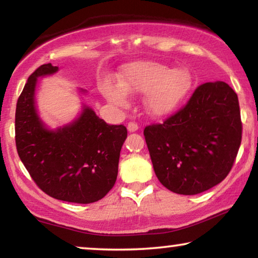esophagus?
Segmentation results:
<instances>
[{
	"instance_id": "esophagus-1",
	"label": "esophagus",
	"mask_w": 258,
	"mask_h": 258,
	"mask_svg": "<svg viewBox=\"0 0 258 258\" xmlns=\"http://www.w3.org/2000/svg\"><path fill=\"white\" fill-rule=\"evenodd\" d=\"M126 128H128L129 133H134L136 132V130H139V125H137L135 122H129L128 125H126Z\"/></svg>"
}]
</instances>
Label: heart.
<instances>
[{"label":"heart","instance_id":"1","mask_svg":"<svg viewBox=\"0 0 258 258\" xmlns=\"http://www.w3.org/2000/svg\"><path fill=\"white\" fill-rule=\"evenodd\" d=\"M192 87L186 68L171 69L154 61H139L123 68L119 84L108 81L102 87L105 98L116 105L129 102V93L146 94L147 110L153 116H165L177 109Z\"/></svg>","mask_w":258,"mask_h":258}]
</instances>
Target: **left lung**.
<instances>
[{
	"label": "left lung",
	"instance_id": "left-lung-1",
	"mask_svg": "<svg viewBox=\"0 0 258 258\" xmlns=\"http://www.w3.org/2000/svg\"><path fill=\"white\" fill-rule=\"evenodd\" d=\"M143 134L165 188L181 195L206 191L227 177L241 146L237 94L222 81L201 84L184 107Z\"/></svg>",
	"mask_w": 258,
	"mask_h": 258
}]
</instances>
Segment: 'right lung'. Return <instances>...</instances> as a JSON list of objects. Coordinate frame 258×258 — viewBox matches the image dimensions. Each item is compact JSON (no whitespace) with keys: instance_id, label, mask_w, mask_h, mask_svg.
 Masks as SVG:
<instances>
[{"instance_id":"add662e5","label":"right lung","mask_w":258,"mask_h":258,"mask_svg":"<svg viewBox=\"0 0 258 258\" xmlns=\"http://www.w3.org/2000/svg\"><path fill=\"white\" fill-rule=\"evenodd\" d=\"M57 70L48 63L28 79L16 104V149L42 191L66 202L93 203L115 184L128 132L123 124L105 123L87 105L73 123L48 129L35 107V88L37 77Z\"/></svg>"}]
</instances>
